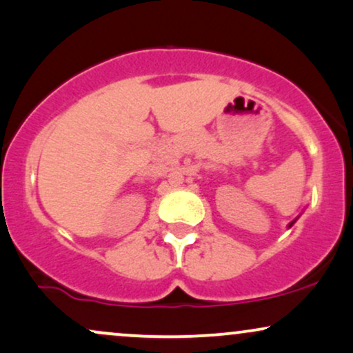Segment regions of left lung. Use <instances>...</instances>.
Instances as JSON below:
<instances>
[{
    "mask_svg": "<svg viewBox=\"0 0 353 353\" xmlns=\"http://www.w3.org/2000/svg\"><path fill=\"white\" fill-rule=\"evenodd\" d=\"M298 219H299V217H296L294 220H291V222H290V223H288V228H291V227H292V225H294V223H296V220H298Z\"/></svg>",
    "mask_w": 353,
    "mask_h": 353,
    "instance_id": "1",
    "label": "left lung"
}]
</instances>
